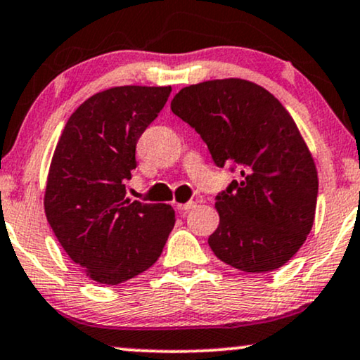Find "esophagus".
Listing matches in <instances>:
<instances>
[{
    "mask_svg": "<svg viewBox=\"0 0 360 360\" xmlns=\"http://www.w3.org/2000/svg\"><path fill=\"white\" fill-rule=\"evenodd\" d=\"M195 207V202H187V203H176V210L179 212H188L190 208Z\"/></svg>",
    "mask_w": 360,
    "mask_h": 360,
    "instance_id": "obj_1",
    "label": "esophagus"
}]
</instances>
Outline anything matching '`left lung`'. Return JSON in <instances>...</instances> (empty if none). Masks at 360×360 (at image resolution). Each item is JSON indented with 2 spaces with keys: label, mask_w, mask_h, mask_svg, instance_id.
Here are the masks:
<instances>
[{
  "label": "left lung",
  "mask_w": 360,
  "mask_h": 360,
  "mask_svg": "<svg viewBox=\"0 0 360 360\" xmlns=\"http://www.w3.org/2000/svg\"><path fill=\"white\" fill-rule=\"evenodd\" d=\"M172 112L202 136L217 167L240 173L215 197L214 254L243 272L287 264L314 225L319 180L281 101L247 79H212L181 88Z\"/></svg>",
  "instance_id": "1"
}]
</instances>
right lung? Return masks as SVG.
Listing matches in <instances>:
<instances>
[{
  "instance_id": "right-lung-1",
  "label": "right lung",
  "mask_w": 360,
  "mask_h": 360,
  "mask_svg": "<svg viewBox=\"0 0 360 360\" xmlns=\"http://www.w3.org/2000/svg\"><path fill=\"white\" fill-rule=\"evenodd\" d=\"M170 86H117L75 110L53 155L44 212L58 242L91 281L117 285L158 260L175 225L165 203L128 200L141 133Z\"/></svg>"
}]
</instances>
